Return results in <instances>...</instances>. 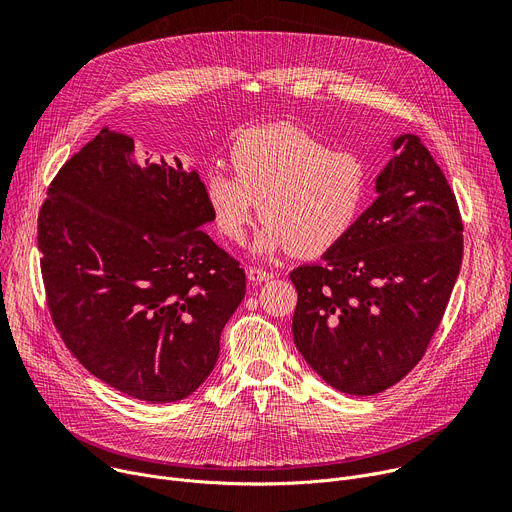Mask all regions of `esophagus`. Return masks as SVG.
Returning <instances> with one entry per match:
<instances>
[{
  "label": "esophagus",
  "instance_id": "1",
  "mask_svg": "<svg viewBox=\"0 0 512 512\" xmlns=\"http://www.w3.org/2000/svg\"><path fill=\"white\" fill-rule=\"evenodd\" d=\"M247 278L253 284H261V282H267V280L274 278V274H271V271L261 269V267H247Z\"/></svg>",
  "mask_w": 512,
  "mask_h": 512
}]
</instances>
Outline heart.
Returning <instances> with one entry per match:
<instances>
[{"mask_svg": "<svg viewBox=\"0 0 512 512\" xmlns=\"http://www.w3.org/2000/svg\"><path fill=\"white\" fill-rule=\"evenodd\" d=\"M234 173L212 168L203 181L218 230L243 243L259 214L255 251L315 257L342 243L368 197V166L331 150L309 131L274 123L245 131L232 146Z\"/></svg>", "mask_w": 512, "mask_h": 512, "instance_id": "b5f03b06", "label": "heart"}]
</instances>
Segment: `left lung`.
Returning a JSON list of instances; mask_svg holds the SVG:
<instances>
[{
  "label": "left lung",
  "mask_w": 512,
  "mask_h": 512,
  "mask_svg": "<svg viewBox=\"0 0 512 512\" xmlns=\"http://www.w3.org/2000/svg\"><path fill=\"white\" fill-rule=\"evenodd\" d=\"M377 199L319 265L296 267V350L348 395L399 383L424 356L463 259V224L440 166L418 135L391 142Z\"/></svg>",
  "instance_id": "left-lung-1"
}]
</instances>
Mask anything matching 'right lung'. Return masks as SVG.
I'll list each match as a JSON object with an SVG mask.
<instances>
[{"label":"right lung","mask_w":512,"mask_h":512,"mask_svg":"<svg viewBox=\"0 0 512 512\" xmlns=\"http://www.w3.org/2000/svg\"><path fill=\"white\" fill-rule=\"evenodd\" d=\"M210 222L195 170L140 162L125 133L102 127L61 166L39 214L41 271L59 335L96 379L170 403L210 377L247 288Z\"/></svg>","instance_id":"obj_1"}]
</instances>
